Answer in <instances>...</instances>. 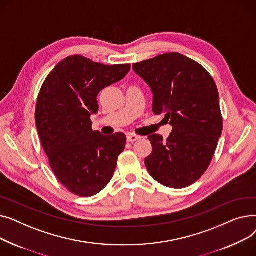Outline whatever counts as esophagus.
Instances as JSON below:
<instances>
[{"label":"esophagus","instance_id":"34e87169","mask_svg":"<svg viewBox=\"0 0 256 256\" xmlns=\"http://www.w3.org/2000/svg\"><path fill=\"white\" fill-rule=\"evenodd\" d=\"M126 138H128V141H130V142H135V141H137V140H140V139H141V137H140V136L134 135V134H128V135L126 136Z\"/></svg>","mask_w":256,"mask_h":256}]
</instances>
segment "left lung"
Segmentation results:
<instances>
[{"label": "left lung", "mask_w": 256, "mask_h": 256, "mask_svg": "<svg viewBox=\"0 0 256 256\" xmlns=\"http://www.w3.org/2000/svg\"><path fill=\"white\" fill-rule=\"evenodd\" d=\"M152 92V112L173 128L169 138L152 134V154L145 158L150 174L163 186L182 189L208 169L223 120L219 93L210 74L197 62L168 52L132 64Z\"/></svg>", "instance_id": "obj_1"}]
</instances>
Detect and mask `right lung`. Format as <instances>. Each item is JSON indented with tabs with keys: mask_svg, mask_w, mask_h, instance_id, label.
I'll return each instance as SVG.
<instances>
[{
	"mask_svg": "<svg viewBox=\"0 0 256 256\" xmlns=\"http://www.w3.org/2000/svg\"><path fill=\"white\" fill-rule=\"evenodd\" d=\"M130 64L104 65L83 56L62 60L39 92L35 120L50 165L60 182L76 195L98 194L112 180L126 137L92 130L100 91L122 80Z\"/></svg>",
	"mask_w": 256,
	"mask_h": 256,
	"instance_id": "obj_1",
	"label": "right lung"
}]
</instances>
